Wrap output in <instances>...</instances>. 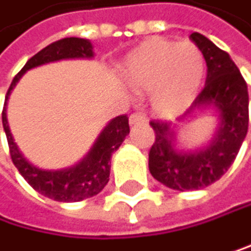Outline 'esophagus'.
<instances>
[{
    "mask_svg": "<svg viewBox=\"0 0 251 251\" xmlns=\"http://www.w3.org/2000/svg\"><path fill=\"white\" fill-rule=\"evenodd\" d=\"M148 119L143 113H134L129 116V123L131 125H140V123H146Z\"/></svg>",
    "mask_w": 251,
    "mask_h": 251,
    "instance_id": "esophagus-1",
    "label": "esophagus"
}]
</instances>
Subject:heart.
Returning a JSON list of instances; mask_svg holds the SVG:
<instances>
[{
    "label": "heart",
    "instance_id": "obj_1",
    "mask_svg": "<svg viewBox=\"0 0 251 251\" xmlns=\"http://www.w3.org/2000/svg\"><path fill=\"white\" fill-rule=\"evenodd\" d=\"M122 75L134 90L149 91L155 113L171 117L194 100L204 75V57L192 42L152 38L126 57Z\"/></svg>",
    "mask_w": 251,
    "mask_h": 251
}]
</instances>
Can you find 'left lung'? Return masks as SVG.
I'll list each match as a JSON object with an SVG mask.
<instances>
[{"label": "left lung", "instance_id": "obj_1", "mask_svg": "<svg viewBox=\"0 0 251 251\" xmlns=\"http://www.w3.org/2000/svg\"><path fill=\"white\" fill-rule=\"evenodd\" d=\"M207 65L206 85L187 113L198 106H216L220 129L215 140L200 152L174 149V131L166 120H151L155 140L149 149V171L157 181L174 190H198L218 181L235 161L249 129V91L239 68L228 53L206 36L192 33Z\"/></svg>", "mask_w": 251, "mask_h": 251}]
</instances>
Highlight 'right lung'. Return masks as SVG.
I'll return each instance as SVG.
<instances>
[{
    "instance_id": "obj_1",
    "label": "right lung",
    "mask_w": 251,
    "mask_h": 251,
    "mask_svg": "<svg viewBox=\"0 0 251 251\" xmlns=\"http://www.w3.org/2000/svg\"><path fill=\"white\" fill-rule=\"evenodd\" d=\"M91 56H93V45L87 39L64 38L47 45V47L38 51L33 57H30L27 64L23 67V70L13 77L7 96H5V100H7L15 83L27 70L47 62L59 61V59L91 57ZM2 126L5 131V137H7L12 161L19 171V174L24 176V180L41 195L62 202L82 201L100 192L109 180L111 155L122 145L125 137L129 134V123L126 114L119 116L109 122V125L103 129V132L99 137V140L96 142L94 148L91 149V152L79 164L64 171H42L30 164L23 157V154L19 152L9 129L5 109H2Z\"/></svg>"
}]
</instances>
